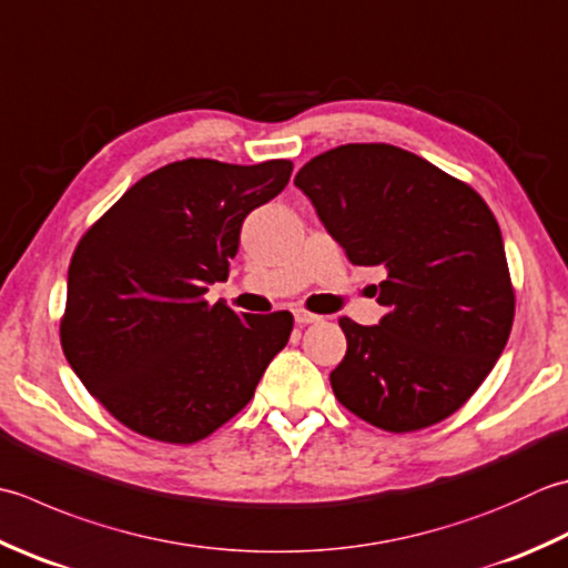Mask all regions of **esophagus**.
<instances>
[{
    "instance_id": "1",
    "label": "esophagus",
    "mask_w": 568,
    "mask_h": 568,
    "mask_svg": "<svg viewBox=\"0 0 568 568\" xmlns=\"http://www.w3.org/2000/svg\"><path fill=\"white\" fill-rule=\"evenodd\" d=\"M320 320H322L320 315L307 313V310H303V307L295 310V322H297V325H313V322H320Z\"/></svg>"
}]
</instances>
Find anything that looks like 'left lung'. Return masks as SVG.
<instances>
[{
	"label": "left lung",
	"instance_id": "1",
	"mask_svg": "<svg viewBox=\"0 0 568 568\" xmlns=\"http://www.w3.org/2000/svg\"><path fill=\"white\" fill-rule=\"evenodd\" d=\"M295 186L354 265H382L379 325L339 320L337 402L392 433L455 414L493 372L515 320L505 243L490 206L455 176L384 142L310 160Z\"/></svg>",
	"mask_w": 568,
	"mask_h": 568
}]
</instances>
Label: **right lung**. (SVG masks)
<instances>
[{
  "label": "right lung",
  "mask_w": 568,
  "mask_h": 568,
  "mask_svg": "<svg viewBox=\"0 0 568 568\" xmlns=\"http://www.w3.org/2000/svg\"><path fill=\"white\" fill-rule=\"evenodd\" d=\"M293 174L291 160H182L142 176L83 233L69 265L61 347L122 426L196 443L246 406L293 315L209 305L241 224Z\"/></svg>",
  "instance_id": "1"
}]
</instances>
